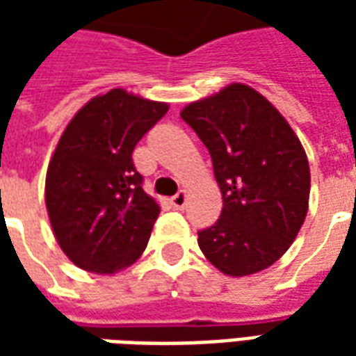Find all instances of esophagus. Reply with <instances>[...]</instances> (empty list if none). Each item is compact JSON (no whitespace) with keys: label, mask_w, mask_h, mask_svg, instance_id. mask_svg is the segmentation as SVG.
<instances>
[{"label":"esophagus","mask_w":356,"mask_h":356,"mask_svg":"<svg viewBox=\"0 0 356 356\" xmlns=\"http://www.w3.org/2000/svg\"><path fill=\"white\" fill-rule=\"evenodd\" d=\"M185 204H186V191H179V193L171 198V206H173V208H177V209L185 208Z\"/></svg>","instance_id":"esophagus-1"}]
</instances>
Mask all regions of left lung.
<instances>
[{"mask_svg": "<svg viewBox=\"0 0 356 356\" xmlns=\"http://www.w3.org/2000/svg\"><path fill=\"white\" fill-rule=\"evenodd\" d=\"M181 118L211 156L221 216L198 231V246L221 273L246 276L278 261L305 221L307 154L282 114L244 83L191 102Z\"/></svg>", "mask_w": 356, "mask_h": 356, "instance_id": "obj_1", "label": "left lung"}]
</instances>
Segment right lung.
Listing matches in <instances>:
<instances>
[{"mask_svg": "<svg viewBox=\"0 0 356 356\" xmlns=\"http://www.w3.org/2000/svg\"><path fill=\"white\" fill-rule=\"evenodd\" d=\"M168 108L112 89L66 125L47 168L45 204L58 246L74 265L114 275L145 252L160 206L143 191L131 154Z\"/></svg>", "mask_w": 356, "mask_h": 356, "instance_id": "right-lung-1", "label": "right lung"}]
</instances>
